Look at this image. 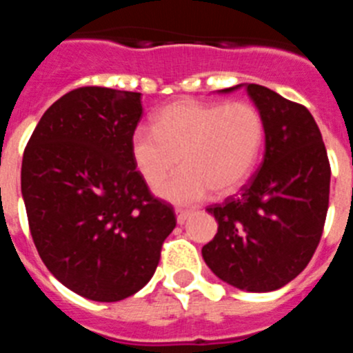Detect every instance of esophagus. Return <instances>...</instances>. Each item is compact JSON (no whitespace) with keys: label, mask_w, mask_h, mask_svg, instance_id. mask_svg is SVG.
Masks as SVG:
<instances>
[{"label":"esophagus","mask_w":353,"mask_h":353,"mask_svg":"<svg viewBox=\"0 0 353 353\" xmlns=\"http://www.w3.org/2000/svg\"><path fill=\"white\" fill-rule=\"evenodd\" d=\"M192 210H185V208H176V221H179V224H183L185 223L189 217H191Z\"/></svg>","instance_id":"34e87169"}]
</instances>
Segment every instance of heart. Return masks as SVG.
I'll use <instances>...</instances> for the list:
<instances>
[{
	"label": "heart",
	"mask_w": 353,
	"mask_h": 353,
	"mask_svg": "<svg viewBox=\"0 0 353 353\" xmlns=\"http://www.w3.org/2000/svg\"><path fill=\"white\" fill-rule=\"evenodd\" d=\"M265 145V121L249 102H171L154 118L152 130L130 138L134 166L146 185L157 189L183 168L159 194L189 205L208 191L232 194L254 173Z\"/></svg>",
	"instance_id": "1"
}]
</instances>
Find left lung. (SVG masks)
<instances>
[{
    "instance_id": "obj_1",
    "label": "left lung",
    "mask_w": 353,
    "mask_h": 353,
    "mask_svg": "<svg viewBox=\"0 0 353 353\" xmlns=\"http://www.w3.org/2000/svg\"><path fill=\"white\" fill-rule=\"evenodd\" d=\"M245 90L265 121L263 162L239 196L207 207L219 226L201 254L219 279L260 293L285 286L313 258L329 208L330 164L304 105L260 84Z\"/></svg>"
}]
</instances>
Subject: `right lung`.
Returning <instances> with one entry per match:
<instances>
[{"instance_id": "add662e5", "label": "right lung", "mask_w": 353, "mask_h": 353, "mask_svg": "<svg viewBox=\"0 0 353 353\" xmlns=\"http://www.w3.org/2000/svg\"><path fill=\"white\" fill-rule=\"evenodd\" d=\"M141 93L83 86L40 118L24 150L28 224L49 272L97 302L130 297L152 279L176 226L141 179L130 138Z\"/></svg>"}]
</instances>
